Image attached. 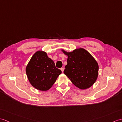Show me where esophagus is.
<instances>
[{
	"mask_svg": "<svg viewBox=\"0 0 122 122\" xmlns=\"http://www.w3.org/2000/svg\"><path fill=\"white\" fill-rule=\"evenodd\" d=\"M61 71H62V72L63 73V71H64V68H63V67H62V68H61Z\"/></svg>",
	"mask_w": 122,
	"mask_h": 122,
	"instance_id": "1",
	"label": "esophagus"
}]
</instances>
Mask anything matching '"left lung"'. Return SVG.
<instances>
[{"label": "left lung", "mask_w": 122, "mask_h": 122, "mask_svg": "<svg viewBox=\"0 0 122 122\" xmlns=\"http://www.w3.org/2000/svg\"><path fill=\"white\" fill-rule=\"evenodd\" d=\"M61 50L67 56L64 74L78 88L86 89L91 87L98 76L99 66L95 58L83 48L76 49L72 52Z\"/></svg>", "instance_id": "8db88e82"}]
</instances>
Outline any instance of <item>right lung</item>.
I'll return each mask as SVG.
<instances>
[{"mask_svg":"<svg viewBox=\"0 0 122 122\" xmlns=\"http://www.w3.org/2000/svg\"><path fill=\"white\" fill-rule=\"evenodd\" d=\"M61 73L60 70L56 67L54 62L43 51L36 52L26 67L30 83L36 89L41 91L49 90Z\"/></svg>","mask_w":122,"mask_h":122,"instance_id":"obj_1","label":"right lung"}]
</instances>
